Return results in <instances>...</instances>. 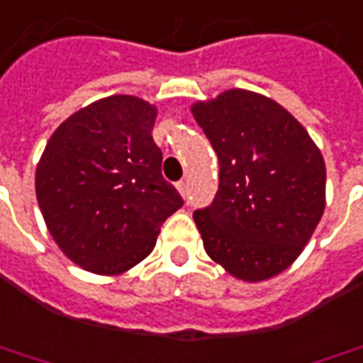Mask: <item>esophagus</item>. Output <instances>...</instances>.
<instances>
[{
  "mask_svg": "<svg viewBox=\"0 0 363 363\" xmlns=\"http://www.w3.org/2000/svg\"><path fill=\"white\" fill-rule=\"evenodd\" d=\"M177 189H179V192H181L182 196H186V194H189V182L179 181L177 182Z\"/></svg>",
  "mask_w": 363,
  "mask_h": 363,
  "instance_id": "esophagus-1",
  "label": "esophagus"
}]
</instances>
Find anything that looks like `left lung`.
<instances>
[{"mask_svg":"<svg viewBox=\"0 0 363 363\" xmlns=\"http://www.w3.org/2000/svg\"><path fill=\"white\" fill-rule=\"evenodd\" d=\"M218 157V191L194 211L204 250L246 282L280 274L300 256L324 213L326 167L298 121L244 89L192 105Z\"/></svg>","mask_w":363,"mask_h":363,"instance_id":"8db88e82","label":"left lung"}]
</instances>
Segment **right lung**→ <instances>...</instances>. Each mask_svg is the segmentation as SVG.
<instances>
[{
	"instance_id": "obj_1",
	"label": "right lung",
	"mask_w": 363,
	"mask_h": 363,
	"mask_svg": "<svg viewBox=\"0 0 363 363\" xmlns=\"http://www.w3.org/2000/svg\"><path fill=\"white\" fill-rule=\"evenodd\" d=\"M157 109L113 95L71 115L47 143L35 192L47 228L75 264L119 274L155 248L162 223L182 206L164 181L152 140Z\"/></svg>"
}]
</instances>
